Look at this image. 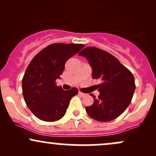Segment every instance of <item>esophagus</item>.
<instances>
[{
  "label": "esophagus",
  "mask_w": 156,
  "mask_h": 156,
  "mask_svg": "<svg viewBox=\"0 0 156 156\" xmlns=\"http://www.w3.org/2000/svg\"><path fill=\"white\" fill-rule=\"evenodd\" d=\"M78 94H79V95L81 96V97H85L86 95H87V94H85V93H83L82 92H80V91L78 92Z\"/></svg>",
  "instance_id": "esophagus-1"
}]
</instances>
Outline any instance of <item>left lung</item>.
<instances>
[{
	"label": "left lung",
	"instance_id": "1",
	"mask_svg": "<svg viewBox=\"0 0 156 156\" xmlns=\"http://www.w3.org/2000/svg\"><path fill=\"white\" fill-rule=\"evenodd\" d=\"M85 56L92 68V78L101 79L97 85L100 95L94 98V103L86 107L92 119L108 122L120 116L131 102L136 89L134 77L129 69L116 57L103 50L87 47L78 53Z\"/></svg>",
	"mask_w": 156,
	"mask_h": 156
}]
</instances>
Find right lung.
Segmentation results:
<instances>
[{"label": "right lung", "mask_w": 156, "mask_h": 156, "mask_svg": "<svg viewBox=\"0 0 156 156\" xmlns=\"http://www.w3.org/2000/svg\"><path fill=\"white\" fill-rule=\"evenodd\" d=\"M83 47L82 44H51L28 64L22 80L23 94L27 106L38 119L54 122L64 116L78 90L76 87L64 90L55 80L63 73L66 62Z\"/></svg>", "instance_id": "obj_1"}]
</instances>
